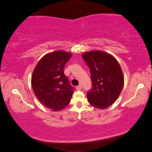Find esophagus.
Returning a JSON list of instances; mask_svg holds the SVG:
<instances>
[{
    "label": "esophagus",
    "instance_id": "esophagus-1",
    "mask_svg": "<svg viewBox=\"0 0 152 152\" xmlns=\"http://www.w3.org/2000/svg\"><path fill=\"white\" fill-rule=\"evenodd\" d=\"M76 89L77 90H81V85H79L76 87Z\"/></svg>",
    "mask_w": 152,
    "mask_h": 152
}]
</instances>
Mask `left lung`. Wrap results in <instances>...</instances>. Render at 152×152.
Masks as SVG:
<instances>
[{
	"label": "left lung",
	"instance_id": "1",
	"mask_svg": "<svg viewBox=\"0 0 152 152\" xmlns=\"http://www.w3.org/2000/svg\"><path fill=\"white\" fill-rule=\"evenodd\" d=\"M82 56L90 69L92 86L87 93L89 104L99 109L110 106L123 89L124 77L120 64L114 56L102 51L88 52Z\"/></svg>",
	"mask_w": 152,
	"mask_h": 152
}]
</instances>
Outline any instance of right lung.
Listing matches in <instances>:
<instances>
[{"mask_svg":"<svg viewBox=\"0 0 152 152\" xmlns=\"http://www.w3.org/2000/svg\"><path fill=\"white\" fill-rule=\"evenodd\" d=\"M72 54L57 50L39 60L31 77L34 92L42 104L54 111L68 105L74 88L64 74V67Z\"/></svg>","mask_w":152,"mask_h":152,"instance_id":"obj_1","label":"right lung"}]
</instances>
